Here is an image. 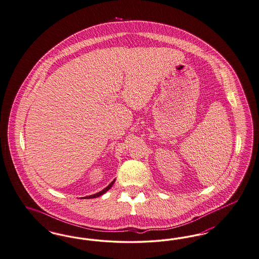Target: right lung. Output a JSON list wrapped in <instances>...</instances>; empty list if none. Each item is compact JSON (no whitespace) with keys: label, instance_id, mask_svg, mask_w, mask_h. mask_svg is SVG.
<instances>
[{"label":"right lung","instance_id":"add662e5","mask_svg":"<svg viewBox=\"0 0 259 259\" xmlns=\"http://www.w3.org/2000/svg\"><path fill=\"white\" fill-rule=\"evenodd\" d=\"M114 182L115 180H113L105 189H103L102 191H100V192H98V193H96V194H93V195H89V196H85L84 197V199H89V198H96V197H98V196H101L102 194H104L106 191H108V190H110V188L112 187L113 184H114Z\"/></svg>","mask_w":259,"mask_h":259}]
</instances>
